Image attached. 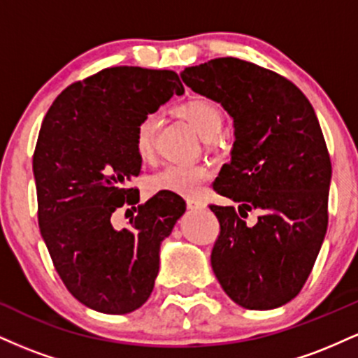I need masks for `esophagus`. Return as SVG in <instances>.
I'll use <instances>...</instances> for the list:
<instances>
[{"mask_svg": "<svg viewBox=\"0 0 358 358\" xmlns=\"http://www.w3.org/2000/svg\"><path fill=\"white\" fill-rule=\"evenodd\" d=\"M187 207L190 208V210H196V208L202 207V203H200L199 200H195V199H188L187 200Z\"/></svg>", "mask_w": 358, "mask_h": 358, "instance_id": "34e87169", "label": "esophagus"}]
</instances>
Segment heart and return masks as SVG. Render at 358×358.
<instances>
[{
    "instance_id": "obj_1",
    "label": "heart",
    "mask_w": 358,
    "mask_h": 358,
    "mask_svg": "<svg viewBox=\"0 0 358 358\" xmlns=\"http://www.w3.org/2000/svg\"><path fill=\"white\" fill-rule=\"evenodd\" d=\"M176 113L203 139H212L224 126V113L220 106L207 97H190L176 108ZM158 127L156 114H146L134 127V151L138 158L146 162L153 156L155 133ZM208 178V170L202 165H168L151 176V192H170L183 196H199L203 183Z\"/></svg>"
}]
</instances>
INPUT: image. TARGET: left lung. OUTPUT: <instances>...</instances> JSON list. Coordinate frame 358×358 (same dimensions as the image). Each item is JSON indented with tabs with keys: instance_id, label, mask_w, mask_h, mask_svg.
<instances>
[{
	"instance_id": "obj_1",
	"label": "left lung",
	"mask_w": 358,
	"mask_h": 358,
	"mask_svg": "<svg viewBox=\"0 0 358 358\" xmlns=\"http://www.w3.org/2000/svg\"><path fill=\"white\" fill-rule=\"evenodd\" d=\"M180 76L234 119L231 163L213 188L239 207L210 205L220 224L215 278L242 308L286 305L310 276L328 227L331 163L313 106L286 77L234 57ZM250 210L262 212L254 228L240 219Z\"/></svg>"
}]
</instances>
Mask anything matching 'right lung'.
Listing matches in <instances>:
<instances>
[{
	"instance_id": "right-lung-1",
	"label": "right lung",
	"mask_w": 358,
	"mask_h": 358,
	"mask_svg": "<svg viewBox=\"0 0 358 358\" xmlns=\"http://www.w3.org/2000/svg\"><path fill=\"white\" fill-rule=\"evenodd\" d=\"M185 92L178 73L109 67L73 82L53 101L34 153L38 225L57 273L90 310L126 315L150 298L159 245L187 210L176 193L138 205L124 229L110 217L136 205L129 182L141 171L134 127Z\"/></svg>"
}]
</instances>
